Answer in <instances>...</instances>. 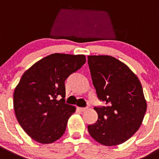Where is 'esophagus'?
Instances as JSON below:
<instances>
[{"label":"esophagus","mask_w":159,"mask_h":159,"mask_svg":"<svg viewBox=\"0 0 159 159\" xmlns=\"http://www.w3.org/2000/svg\"><path fill=\"white\" fill-rule=\"evenodd\" d=\"M87 109H88L87 107H78V110H79L80 111H81V112H84V111H86Z\"/></svg>","instance_id":"34e87169"}]
</instances>
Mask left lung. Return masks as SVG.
I'll use <instances>...</instances> for the list:
<instances>
[{
  "instance_id": "obj_1",
  "label": "left lung",
  "mask_w": 159,
  "mask_h": 159,
  "mask_svg": "<svg viewBox=\"0 0 159 159\" xmlns=\"http://www.w3.org/2000/svg\"><path fill=\"white\" fill-rule=\"evenodd\" d=\"M88 63L98 99L96 123L89 125L90 136L105 146L129 140L141 125L147 102L141 83L126 65L110 56H89Z\"/></svg>"
}]
</instances>
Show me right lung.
Masks as SVG:
<instances>
[{"label":"right lung","instance_id":"obj_1","mask_svg":"<svg viewBox=\"0 0 159 159\" xmlns=\"http://www.w3.org/2000/svg\"><path fill=\"white\" fill-rule=\"evenodd\" d=\"M85 62L84 55L54 53L23 74L15 89L13 103L19 125L33 140L51 143L65 133L76 109L65 103V81Z\"/></svg>","mask_w":159,"mask_h":159}]
</instances>
